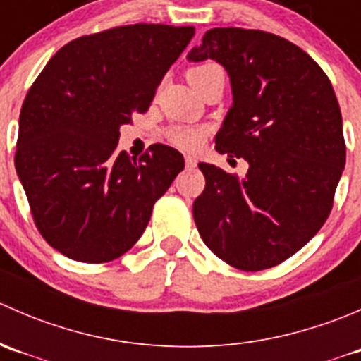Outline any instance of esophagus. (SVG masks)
<instances>
[{
    "label": "esophagus",
    "instance_id": "esophagus-1",
    "mask_svg": "<svg viewBox=\"0 0 361 361\" xmlns=\"http://www.w3.org/2000/svg\"><path fill=\"white\" fill-rule=\"evenodd\" d=\"M185 166H187V169H194L197 166V160H195V157H192V155H187L185 157Z\"/></svg>",
    "mask_w": 361,
    "mask_h": 361
}]
</instances>
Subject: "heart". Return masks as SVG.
<instances>
[{
	"mask_svg": "<svg viewBox=\"0 0 361 361\" xmlns=\"http://www.w3.org/2000/svg\"><path fill=\"white\" fill-rule=\"evenodd\" d=\"M214 71H221L220 66L216 64H202V66H195L192 69H188L187 78L190 82V85L199 87V83L204 82L211 73ZM167 137H169L171 143L174 147L181 148V150H197L199 147L204 143V137H206V129L202 127H192V126H178L173 127V129L167 133Z\"/></svg>",
	"mask_w": 361,
	"mask_h": 361,
	"instance_id": "1",
	"label": "heart"
}]
</instances>
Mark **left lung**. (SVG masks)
<instances>
[{
    "mask_svg": "<svg viewBox=\"0 0 361 361\" xmlns=\"http://www.w3.org/2000/svg\"><path fill=\"white\" fill-rule=\"evenodd\" d=\"M187 59H214L228 73L232 106L216 150L250 164L245 178L199 164V234L232 267H274L307 245L332 209L345 164L332 83L304 50L255 29H209Z\"/></svg>",
    "mask_w": 361,
    "mask_h": 361,
    "instance_id": "left-lung-1",
    "label": "left lung"
}]
</instances>
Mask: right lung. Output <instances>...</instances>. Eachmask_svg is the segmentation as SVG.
Returning a JSON list of instances; mask_svg holds the SVG:
<instances>
[{
    "label": "right lung",
    "instance_id": "right-lung-1",
    "mask_svg": "<svg viewBox=\"0 0 361 361\" xmlns=\"http://www.w3.org/2000/svg\"><path fill=\"white\" fill-rule=\"evenodd\" d=\"M195 29L134 24L64 45L32 83L16 169L39 234L71 260L110 262L136 245L183 155L152 145L116 154L120 127L145 113Z\"/></svg>",
    "mask_w": 361,
    "mask_h": 361
}]
</instances>
